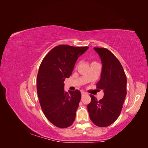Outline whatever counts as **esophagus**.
<instances>
[{"label": "esophagus", "mask_w": 148, "mask_h": 148, "mask_svg": "<svg viewBox=\"0 0 148 148\" xmlns=\"http://www.w3.org/2000/svg\"><path fill=\"white\" fill-rule=\"evenodd\" d=\"M86 95H87V93H86V92H84V91H82V96Z\"/></svg>", "instance_id": "obj_1"}]
</instances>
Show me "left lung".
Wrapping results in <instances>:
<instances>
[{
    "label": "left lung",
    "instance_id": "obj_1",
    "mask_svg": "<svg viewBox=\"0 0 148 148\" xmlns=\"http://www.w3.org/2000/svg\"><path fill=\"white\" fill-rule=\"evenodd\" d=\"M94 49L102 64L101 79L96 86L99 90L103 89L104 95L99 101L90 95L91 101L87 107L92 122L97 127H106L113 123L120 114L127 95V77L120 62L109 50Z\"/></svg>",
    "mask_w": 148,
    "mask_h": 148
}]
</instances>
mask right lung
Returning <instances> with one entry per match:
<instances>
[{"label": "right lung", "instance_id": "obj_1", "mask_svg": "<svg viewBox=\"0 0 148 148\" xmlns=\"http://www.w3.org/2000/svg\"><path fill=\"white\" fill-rule=\"evenodd\" d=\"M88 48L59 45L48 52L40 65L37 76L39 103L46 118L57 127H69L75 121L81 92L78 89L65 92L64 82Z\"/></svg>", "mask_w": 148, "mask_h": 148}]
</instances>
